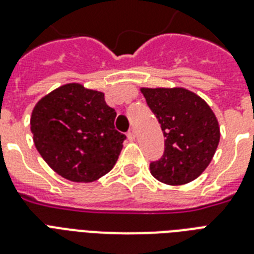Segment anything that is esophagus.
<instances>
[{
	"label": "esophagus",
	"instance_id": "1",
	"mask_svg": "<svg viewBox=\"0 0 254 254\" xmlns=\"http://www.w3.org/2000/svg\"><path fill=\"white\" fill-rule=\"evenodd\" d=\"M127 139H129V141H134L135 137H137V134H135V130H134V129H130V130L127 131Z\"/></svg>",
	"mask_w": 254,
	"mask_h": 254
}]
</instances>
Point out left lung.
I'll use <instances>...</instances> for the list:
<instances>
[{
  "mask_svg": "<svg viewBox=\"0 0 254 254\" xmlns=\"http://www.w3.org/2000/svg\"><path fill=\"white\" fill-rule=\"evenodd\" d=\"M143 97L162 127L165 153L150 163L151 175L170 186L196 179L220 141V127L211 107L186 88H141Z\"/></svg>",
  "mask_w": 254,
  "mask_h": 254,
  "instance_id": "obj_1",
  "label": "left lung"
}]
</instances>
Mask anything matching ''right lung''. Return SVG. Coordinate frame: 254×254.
Segmentation results:
<instances>
[{
  "label": "right lung",
  "mask_w": 254,
  "mask_h": 254,
  "mask_svg": "<svg viewBox=\"0 0 254 254\" xmlns=\"http://www.w3.org/2000/svg\"><path fill=\"white\" fill-rule=\"evenodd\" d=\"M116 111L104 93L69 83L42 97L30 127L46 163L71 182L97 181L119 159L125 134L115 129Z\"/></svg>",
  "instance_id": "obj_1"
}]
</instances>
